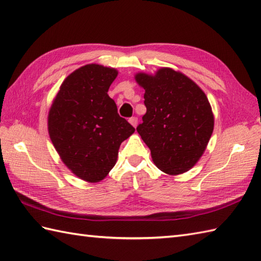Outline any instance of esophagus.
Segmentation results:
<instances>
[{
  "mask_svg": "<svg viewBox=\"0 0 261 261\" xmlns=\"http://www.w3.org/2000/svg\"><path fill=\"white\" fill-rule=\"evenodd\" d=\"M129 122L136 127L137 124H138V118H137V116H132V118L129 119Z\"/></svg>",
  "mask_w": 261,
  "mask_h": 261,
  "instance_id": "obj_1",
  "label": "esophagus"
}]
</instances>
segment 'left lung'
<instances>
[{"label": "left lung", "instance_id": "1", "mask_svg": "<svg viewBox=\"0 0 261 261\" xmlns=\"http://www.w3.org/2000/svg\"><path fill=\"white\" fill-rule=\"evenodd\" d=\"M145 88L146 114L137 131L154 165L169 175L187 171L201 158L213 132L208 99L195 83L178 71L162 68L154 76L136 75Z\"/></svg>", "mask_w": 261, "mask_h": 261}]
</instances>
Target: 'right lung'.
<instances>
[{
	"mask_svg": "<svg viewBox=\"0 0 261 261\" xmlns=\"http://www.w3.org/2000/svg\"><path fill=\"white\" fill-rule=\"evenodd\" d=\"M116 75L101 65L83 66L64 81L49 111V136L60 158L91 182L109 174L122 141L135 132L108 95Z\"/></svg>",
	"mask_w": 261,
	"mask_h": 261,
	"instance_id": "1",
	"label": "right lung"
}]
</instances>
